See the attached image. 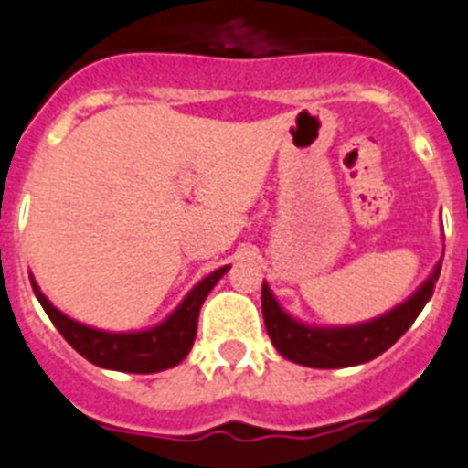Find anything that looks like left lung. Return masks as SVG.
Masks as SVG:
<instances>
[{
    "instance_id": "obj_1",
    "label": "left lung",
    "mask_w": 468,
    "mask_h": 468,
    "mask_svg": "<svg viewBox=\"0 0 468 468\" xmlns=\"http://www.w3.org/2000/svg\"><path fill=\"white\" fill-rule=\"evenodd\" d=\"M441 264L433 271V276L398 309H392L376 321L347 325V328H312L300 321H292L278 307V302L273 300L269 285L264 282L261 285V312H264L271 343L276 345V349L285 359L302 364V367L343 368L376 359L398 343L407 333V328L414 324L416 316L421 314L423 304L433 294L435 281L441 276Z\"/></svg>"
}]
</instances>
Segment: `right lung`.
<instances>
[{
    "mask_svg": "<svg viewBox=\"0 0 468 468\" xmlns=\"http://www.w3.org/2000/svg\"><path fill=\"white\" fill-rule=\"evenodd\" d=\"M228 271V266L214 271L209 276L199 281L190 290L180 307L168 316L164 324L149 328L143 333H104L94 331L90 325H82L78 321L69 319L66 314L52 307V302L40 292L37 282L33 281V290L40 300L47 316L57 325V331L66 337L70 347L80 352L82 356L101 368H113V371H128V374H154L164 371L186 359L195 343L197 333V316L202 309V302L211 292L218 278Z\"/></svg>",
    "mask_w": 468,
    "mask_h": 468,
    "instance_id": "obj_1",
    "label": "right lung"
}]
</instances>
